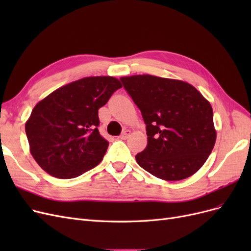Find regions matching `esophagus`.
Segmentation results:
<instances>
[{
    "label": "esophagus",
    "mask_w": 251,
    "mask_h": 251,
    "mask_svg": "<svg viewBox=\"0 0 251 251\" xmlns=\"http://www.w3.org/2000/svg\"><path fill=\"white\" fill-rule=\"evenodd\" d=\"M130 135H131V131L130 130H126V131L123 132V134L119 136V138L123 139V140H126V138H128V136H130Z\"/></svg>",
    "instance_id": "obj_1"
}]
</instances>
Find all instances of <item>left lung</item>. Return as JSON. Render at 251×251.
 <instances>
[{"instance_id":"1","label":"left lung","mask_w":251,"mask_h":251,"mask_svg":"<svg viewBox=\"0 0 251 251\" xmlns=\"http://www.w3.org/2000/svg\"><path fill=\"white\" fill-rule=\"evenodd\" d=\"M147 125L148 144L136 161L153 176L178 181L207 160L217 132L209 101L191 83L150 74L120 77Z\"/></svg>"}]
</instances>
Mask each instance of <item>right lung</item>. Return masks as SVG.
I'll list each match as a JSON object with an SVG mask.
<instances>
[{"mask_svg":"<svg viewBox=\"0 0 251 251\" xmlns=\"http://www.w3.org/2000/svg\"><path fill=\"white\" fill-rule=\"evenodd\" d=\"M121 87L113 76L83 77L35 104L25 130L30 153L45 172L71 179L100 163L109 142L98 132V109Z\"/></svg>","mask_w":251,"mask_h":251,"instance_id":"1","label":"right lung"}]
</instances>
